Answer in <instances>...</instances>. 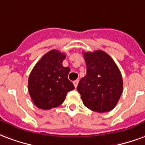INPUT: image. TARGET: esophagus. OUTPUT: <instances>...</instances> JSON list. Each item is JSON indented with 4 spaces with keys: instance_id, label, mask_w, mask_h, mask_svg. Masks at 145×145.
Here are the masks:
<instances>
[{
    "instance_id": "esophagus-1",
    "label": "esophagus",
    "mask_w": 145,
    "mask_h": 145,
    "mask_svg": "<svg viewBox=\"0 0 145 145\" xmlns=\"http://www.w3.org/2000/svg\"><path fill=\"white\" fill-rule=\"evenodd\" d=\"M78 83H79V80H75V81H73V85L74 86H75V88H76L77 87V85H78Z\"/></svg>"
}]
</instances>
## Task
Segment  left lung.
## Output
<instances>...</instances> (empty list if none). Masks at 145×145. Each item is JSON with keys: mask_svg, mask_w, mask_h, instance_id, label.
I'll return each mask as SVG.
<instances>
[{"mask_svg": "<svg viewBox=\"0 0 145 145\" xmlns=\"http://www.w3.org/2000/svg\"><path fill=\"white\" fill-rule=\"evenodd\" d=\"M83 57L86 75L77 86L83 104L98 113L110 111L116 106L123 92L120 69L103 51L83 52Z\"/></svg>", "mask_w": 145, "mask_h": 145, "instance_id": "obj_1", "label": "left lung"}]
</instances>
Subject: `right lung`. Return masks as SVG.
Masks as SVG:
<instances>
[{"label":"right lung","instance_id":"right-lung-1","mask_svg":"<svg viewBox=\"0 0 145 145\" xmlns=\"http://www.w3.org/2000/svg\"><path fill=\"white\" fill-rule=\"evenodd\" d=\"M65 55L56 49L45 54L37 62L28 78V91L35 105L42 110L61 105L67 93L74 89L68 80L70 71L62 65Z\"/></svg>","mask_w":145,"mask_h":145}]
</instances>
